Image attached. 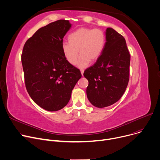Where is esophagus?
Segmentation results:
<instances>
[{
	"label": "esophagus",
	"mask_w": 160,
	"mask_h": 160,
	"mask_svg": "<svg viewBox=\"0 0 160 160\" xmlns=\"http://www.w3.org/2000/svg\"><path fill=\"white\" fill-rule=\"evenodd\" d=\"M80 71H81V74H82V75H83V72H84V69H80Z\"/></svg>",
	"instance_id": "obj_1"
}]
</instances>
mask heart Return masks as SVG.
<instances>
[{
	"label": "heart",
	"instance_id": "1",
	"mask_svg": "<svg viewBox=\"0 0 160 160\" xmlns=\"http://www.w3.org/2000/svg\"><path fill=\"white\" fill-rule=\"evenodd\" d=\"M68 41L62 44V51L66 60L72 65L78 62L80 68L97 61L103 53L106 44V35L100 29L80 28L68 35ZM79 51H78V50Z\"/></svg>",
	"mask_w": 160,
	"mask_h": 160
}]
</instances>
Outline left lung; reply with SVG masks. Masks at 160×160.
<instances>
[{"label": "left lung", "mask_w": 160, "mask_h": 160, "mask_svg": "<svg viewBox=\"0 0 160 160\" xmlns=\"http://www.w3.org/2000/svg\"><path fill=\"white\" fill-rule=\"evenodd\" d=\"M105 35L106 44L102 55L83 72L89 82L88 98L98 108L118 102L129 80L131 55L125 38L111 28H107Z\"/></svg>", "instance_id": "8db88e82"}]
</instances>
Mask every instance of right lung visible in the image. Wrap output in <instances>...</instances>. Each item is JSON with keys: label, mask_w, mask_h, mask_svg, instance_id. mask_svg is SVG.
Here are the masks:
<instances>
[{"label": "right lung", "mask_w": 160, "mask_h": 160, "mask_svg": "<svg viewBox=\"0 0 160 160\" xmlns=\"http://www.w3.org/2000/svg\"><path fill=\"white\" fill-rule=\"evenodd\" d=\"M71 27L69 20H58L37 30L24 46L21 60L25 85L30 97L48 111L62 109L82 77L62 51L63 38Z\"/></svg>", "instance_id": "right-lung-1"}]
</instances>
